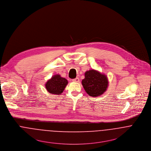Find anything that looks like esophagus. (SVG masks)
Segmentation results:
<instances>
[{
  "label": "esophagus",
  "mask_w": 151,
  "mask_h": 151,
  "mask_svg": "<svg viewBox=\"0 0 151 151\" xmlns=\"http://www.w3.org/2000/svg\"><path fill=\"white\" fill-rule=\"evenodd\" d=\"M72 81H73V82H79V79L78 78H75V79H72Z\"/></svg>",
  "instance_id": "obj_1"
}]
</instances>
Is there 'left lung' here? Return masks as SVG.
<instances>
[{
  "label": "left lung",
  "instance_id": "obj_1",
  "mask_svg": "<svg viewBox=\"0 0 151 151\" xmlns=\"http://www.w3.org/2000/svg\"><path fill=\"white\" fill-rule=\"evenodd\" d=\"M82 84L86 92L91 97H98L104 94L108 86L106 76L100 72L91 69L84 73Z\"/></svg>",
  "mask_w": 151,
  "mask_h": 151
}]
</instances>
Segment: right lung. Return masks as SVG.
I'll list each match as a JSON object with an SVG mask.
<instances>
[{
	"instance_id": "add662e5",
	"label": "right lung",
	"mask_w": 151,
	"mask_h": 151,
	"mask_svg": "<svg viewBox=\"0 0 151 151\" xmlns=\"http://www.w3.org/2000/svg\"><path fill=\"white\" fill-rule=\"evenodd\" d=\"M68 83L65 78L61 77L60 75H55L46 82L45 87L49 93L59 95L63 92Z\"/></svg>"
}]
</instances>
